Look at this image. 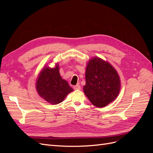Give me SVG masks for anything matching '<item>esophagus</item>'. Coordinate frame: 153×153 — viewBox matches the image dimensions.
<instances>
[{"instance_id":"34e87169","label":"esophagus","mask_w":153,"mask_h":153,"mask_svg":"<svg viewBox=\"0 0 153 153\" xmlns=\"http://www.w3.org/2000/svg\"><path fill=\"white\" fill-rule=\"evenodd\" d=\"M73 89H75V90H80V89H81V87H80V85H75L73 87Z\"/></svg>"}]
</instances>
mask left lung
Listing matches in <instances>:
<instances>
[{
    "label": "left lung",
    "mask_w": 153,
    "mask_h": 153,
    "mask_svg": "<svg viewBox=\"0 0 153 153\" xmlns=\"http://www.w3.org/2000/svg\"><path fill=\"white\" fill-rule=\"evenodd\" d=\"M84 92L91 103L98 108L105 107L118 96L121 80L111 64L98 57L87 62Z\"/></svg>",
    "instance_id": "obj_1"
}]
</instances>
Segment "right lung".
Returning <instances> with one entry per match:
<instances>
[{"label": "right lung", "mask_w": 153, "mask_h": 153, "mask_svg": "<svg viewBox=\"0 0 153 153\" xmlns=\"http://www.w3.org/2000/svg\"><path fill=\"white\" fill-rule=\"evenodd\" d=\"M36 88L41 98L52 105L61 103L73 91L68 82L61 76L58 63L53 68L47 65L42 68L37 78Z\"/></svg>", "instance_id": "obj_1"}]
</instances>
